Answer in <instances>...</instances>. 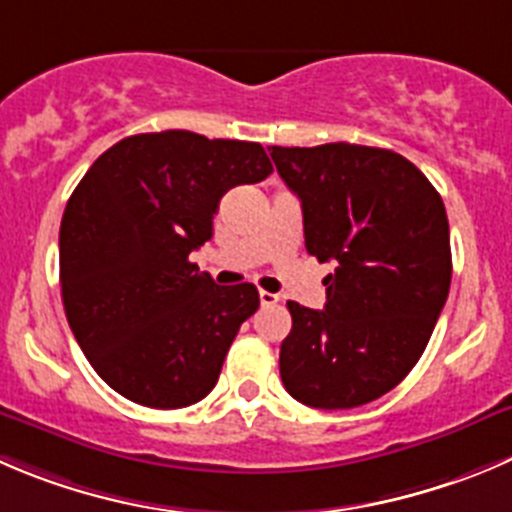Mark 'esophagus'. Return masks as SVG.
Here are the masks:
<instances>
[{
	"mask_svg": "<svg viewBox=\"0 0 512 512\" xmlns=\"http://www.w3.org/2000/svg\"><path fill=\"white\" fill-rule=\"evenodd\" d=\"M259 301H261V306H274V304H279V296L271 294V291L261 289L259 291Z\"/></svg>",
	"mask_w": 512,
	"mask_h": 512,
	"instance_id": "34e87169",
	"label": "esophagus"
}]
</instances>
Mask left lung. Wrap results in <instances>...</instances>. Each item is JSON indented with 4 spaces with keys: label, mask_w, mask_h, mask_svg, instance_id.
Returning a JSON list of instances; mask_svg holds the SVG:
<instances>
[{
    "label": "left lung",
    "mask_w": 512,
    "mask_h": 512,
    "mask_svg": "<svg viewBox=\"0 0 512 512\" xmlns=\"http://www.w3.org/2000/svg\"><path fill=\"white\" fill-rule=\"evenodd\" d=\"M299 196L306 251L337 269L324 309L289 301L286 392L316 410L382 397L425 352L452 279L445 203L417 165L369 145L271 148Z\"/></svg>",
    "instance_id": "1"
}]
</instances>
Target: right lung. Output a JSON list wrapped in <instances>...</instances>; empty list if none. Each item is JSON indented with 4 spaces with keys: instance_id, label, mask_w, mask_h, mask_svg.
Segmentation results:
<instances>
[{
    "instance_id": "add662e5",
    "label": "right lung",
    "mask_w": 512,
    "mask_h": 512,
    "mask_svg": "<svg viewBox=\"0 0 512 512\" xmlns=\"http://www.w3.org/2000/svg\"><path fill=\"white\" fill-rule=\"evenodd\" d=\"M271 173L259 143L163 130L115 143L77 183L60 226L62 304L87 362L130 402L178 410L216 387L261 301L253 284L218 286L191 251L231 188Z\"/></svg>"
}]
</instances>
